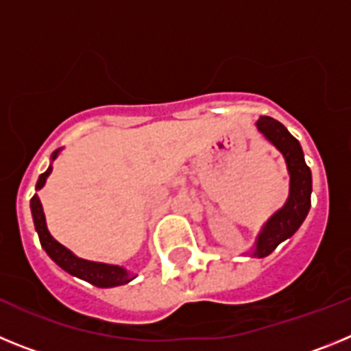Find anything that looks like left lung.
<instances>
[{
	"label": "left lung",
	"mask_w": 351,
	"mask_h": 351,
	"mask_svg": "<svg viewBox=\"0 0 351 351\" xmlns=\"http://www.w3.org/2000/svg\"><path fill=\"white\" fill-rule=\"evenodd\" d=\"M260 132L280 149L287 160L288 172H290V197L283 209L265 223L263 230L260 232L256 247L253 255L263 258L271 255L278 247V244L283 243L285 239L295 234L297 228L302 225V221L308 216V210L311 207V170L304 161L302 149L299 141L293 135H290L287 128L280 121L272 119L269 116H262L256 123Z\"/></svg>",
	"instance_id": "obj_1"
}]
</instances>
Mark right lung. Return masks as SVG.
<instances>
[{"label": "right lung", "instance_id": "1", "mask_svg": "<svg viewBox=\"0 0 351 351\" xmlns=\"http://www.w3.org/2000/svg\"><path fill=\"white\" fill-rule=\"evenodd\" d=\"M58 156V151L52 154V160ZM52 167H49L45 172L38 178L36 182V190H40L43 184H45V179L49 178ZM31 214H33V221H35V228L38 232L40 244L47 255L54 260L58 265H60L63 271H66L68 274L77 276L80 280L88 281V283L95 285L98 288H112L119 287V285H126L133 280V276H130L126 272V269L117 267V265H107V263H98V262H89V260H82L79 256H75L70 250L60 244L49 234L47 225H45V214H43L42 204H40L38 195H33L31 198Z\"/></svg>", "mask_w": 351, "mask_h": 351}]
</instances>
